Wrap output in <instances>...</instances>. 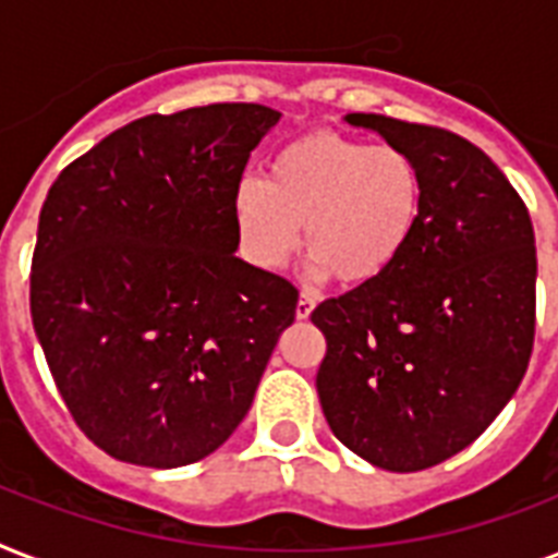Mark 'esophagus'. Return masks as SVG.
<instances>
[{
    "label": "esophagus",
    "mask_w": 558,
    "mask_h": 558,
    "mask_svg": "<svg viewBox=\"0 0 558 558\" xmlns=\"http://www.w3.org/2000/svg\"><path fill=\"white\" fill-rule=\"evenodd\" d=\"M313 310H315V298L301 295V298H298V304H295V318H298V322H306V318L313 315Z\"/></svg>",
    "instance_id": "34e87169"
}]
</instances>
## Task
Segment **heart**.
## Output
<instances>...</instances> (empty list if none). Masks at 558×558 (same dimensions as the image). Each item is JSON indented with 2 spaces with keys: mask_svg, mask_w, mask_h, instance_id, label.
I'll return each mask as SVG.
<instances>
[{
  "mask_svg": "<svg viewBox=\"0 0 558 558\" xmlns=\"http://www.w3.org/2000/svg\"><path fill=\"white\" fill-rule=\"evenodd\" d=\"M423 173L405 150L336 133L283 144L266 179H240L231 202L254 266H287L306 226L313 275H336L344 287H371L397 269L423 222Z\"/></svg>",
  "mask_w": 558,
  "mask_h": 558,
  "instance_id": "obj_1",
  "label": "heart"
}]
</instances>
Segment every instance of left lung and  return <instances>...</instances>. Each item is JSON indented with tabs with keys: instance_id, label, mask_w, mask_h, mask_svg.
I'll return each instance as SVG.
<instances>
[{
	"instance_id": "8db88e82",
	"label": "left lung",
	"mask_w": 558,
	"mask_h": 558,
	"mask_svg": "<svg viewBox=\"0 0 558 558\" xmlns=\"http://www.w3.org/2000/svg\"><path fill=\"white\" fill-rule=\"evenodd\" d=\"M350 126L423 173V222L388 278L315 306V388L332 434L388 472L437 466L519 390L536 332V236L498 165L466 138L373 112Z\"/></svg>"
}]
</instances>
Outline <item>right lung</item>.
I'll return each mask as SVG.
<instances>
[{"mask_svg": "<svg viewBox=\"0 0 558 558\" xmlns=\"http://www.w3.org/2000/svg\"><path fill=\"white\" fill-rule=\"evenodd\" d=\"M280 112L210 104L121 126L39 210L31 318L74 423L177 469L243 423L298 289L236 257L234 187Z\"/></svg>", "mask_w": 558, "mask_h": 558, "instance_id": "1", "label": "right lung"}]
</instances>
